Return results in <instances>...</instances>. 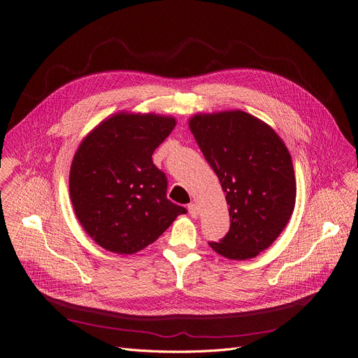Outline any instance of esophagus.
Returning <instances> with one entry per match:
<instances>
[{
	"mask_svg": "<svg viewBox=\"0 0 358 358\" xmlns=\"http://www.w3.org/2000/svg\"><path fill=\"white\" fill-rule=\"evenodd\" d=\"M187 209H189V213H190L193 217H197V215H199V208H197V206H196L194 203H190L189 208H187Z\"/></svg>",
	"mask_w": 358,
	"mask_h": 358,
	"instance_id": "1",
	"label": "esophagus"
}]
</instances>
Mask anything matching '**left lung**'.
<instances>
[{
  "label": "left lung",
  "mask_w": 358,
  "mask_h": 358,
  "mask_svg": "<svg viewBox=\"0 0 358 358\" xmlns=\"http://www.w3.org/2000/svg\"><path fill=\"white\" fill-rule=\"evenodd\" d=\"M189 127L229 204V232L209 245L229 259L257 257L278 238L294 210L289 149L271 126L242 110L199 113Z\"/></svg>",
  "instance_id": "1"
}]
</instances>
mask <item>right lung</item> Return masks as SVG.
I'll use <instances>...</instances> for the list:
<instances>
[{
    "label": "right lung",
    "instance_id": "right-lung-1",
    "mask_svg": "<svg viewBox=\"0 0 358 358\" xmlns=\"http://www.w3.org/2000/svg\"><path fill=\"white\" fill-rule=\"evenodd\" d=\"M176 124L171 116L119 111L80 143L69 171L72 208L106 251L135 254L187 213L166 199V177L152 162L154 150Z\"/></svg>",
    "mask_w": 358,
    "mask_h": 358
}]
</instances>
